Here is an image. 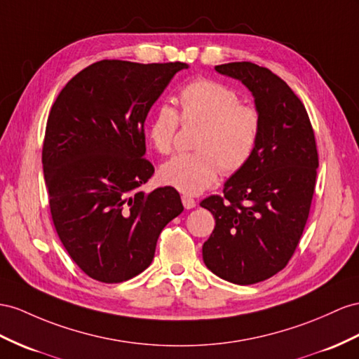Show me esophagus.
Listing matches in <instances>:
<instances>
[{
	"label": "esophagus",
	"mask_w": 359,
	"mask_h": 359,
	"mask_svg": "<svg viewBox=\"0 0 359 359\" xmlns=\"http://www.w3.org/2000/svg\"><path fill=\"white\" fill-rule=\"evenodd\" d=\"M182 203H183V206H185V209H192V208H196L197 201L188 196H182Z\"/></svg>",
	"instance_id": "34e87169"
}]
</instances>
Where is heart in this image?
<instances>
[{"instance_id":"heart-1","label":"heart","mask_w":359,"mask_h":359,"mask_svg":"<svg viewBox=\"0 0 359 359\" xmlns=\"http://www.w3.org/2000/svg\"><path fill=\"white\" fill-rule=\"evenodd\" d=\"M180 119L185 126H200L192 149L179 154L159 170L163 185L196 196L210 188L219 172L243 170L256 150L261 135V115L255 106L241 103L232 88L214 80L191 81L180 90ZM179 127L176 109L162 104L149 126L150 142L162 154L172 150Z\"/></svg>"}]
</instances>
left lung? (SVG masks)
<instances>
[{
  "label": "left lung",
  "instance_id": "left-lung-1",
  "mask_svg": "<svg viewBox=\"0 0 359 359\" xmlns=\"http://www.w3.org/2000/svg\"><path fill=\"white\" fill-rule=\"evenodd\" d=\"M215 71L252 92L261 135L249 163L224 183V196L200 203L215 218L203 261L218 278L252 285L280 271L300 241L316 188V137L305 106L270 69L232 62Z\"/></svg>",
  "mask_w": 359,
  "mask_h": 359
}]
</instances>
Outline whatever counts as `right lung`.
<instances>
[{"label":"right lung","mask_w":359,"mask_h":359,"mask_svg":"<svg viewBox=\"0 0 359 359\" xmlns=\"http://www.w3.org/2000/svg\"><path fill=\"white\" fill-rule=\"evenodd\" d=\"M185 68L101 60L72 77L51 107L42 167L53 223L92 279L118 283L142 273L162 229L182 214L174 188H140L154 172L144 159L145 118Z\"/></svg>","instance_id":"right-lung-1"}]
</instances>
